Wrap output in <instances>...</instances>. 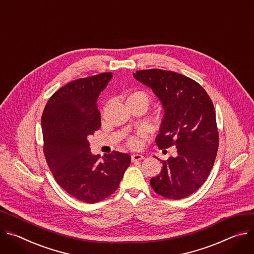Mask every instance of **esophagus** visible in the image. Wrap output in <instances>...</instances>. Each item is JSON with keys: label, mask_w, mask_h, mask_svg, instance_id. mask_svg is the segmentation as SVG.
<instances>
[{"label": "esophagus", "mask_w": 254, "mask_h": 254, "mask_svg": "<svg viewBox=\"0 0 254 254\" xmlns=\"http://www.w3.org/2000/svg\"><path fill=\"white\" fill-rule=\"evenodd\" d=\"M144 158V156L142 155V154H138V153H136V154H132L131 155V160L134 162V161H138V160H141V159H143Z\"/></svg>", "instance_id": "1"}]
</instances>
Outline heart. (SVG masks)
Wrapping results in <instances>:
<instances>
[{
  "label": "heart",
  "mask_w": 254,
  "mask_h": 254,
  "mask_svg": "<svg viewBox=\"0 0 254 254\" xmlns=\"http://www.w3.org/2000/svg\"><path fill=\"white\" fill-rule=\"evenodd\" d=\"M131 99H140V100H142V101H144L148 104V96L144 92H141V91H137V92H134V93L130 94L127 98V101L131 100ZM140 143H141V142H140V139L137 138V137H131L129 139V141H128V144L133 148L138 147L140 145Z\"/></svg>",
  "instance_id": "heart-1"
}]
</instances>
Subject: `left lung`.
I'll list each match as a JSON object with an SVG mask.
<instances>
[{
  "label": "left lung",
  "instance_id": "1",
  "mask_svg": "<svg viewBox=\"0 0 254 254\" xmlns=\"http://www.w3.org/2000/svg\"><path fill=\"white\" fill-rule=\"evenodd\" d=\"M133 76L162 105L157 146L177 148L175 157L161 160V172L150 186L164 198H186L205 183L215 162L219 134L214 105L198 82L178 72L154 68L137 70Z\"/></svg>",
  "mask_w": 254,
  "mask_h": 254
}]
</instances>
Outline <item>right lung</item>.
I'll list each match as a JSON object with an SVG mask.
<instances>
[{"label":"right lung","instance_id":"1","mask_svg":"<svg viewBox=\"0 0 254 254\" xmlns=\"http://www.w3.org/2000/svg\"><path fill=\"white\" fill-rule=\"evenodd\" d=\"M112 72L72 80L47 102L41 126L44 155L58 184L75 199L94 204L114 192L130 165L127 153L113 151L99 159L88 138L101 127L98 98Z\"/></svg>","mask_w":254,"mask_h":254}]
</instances>
